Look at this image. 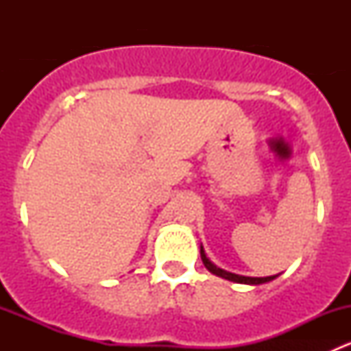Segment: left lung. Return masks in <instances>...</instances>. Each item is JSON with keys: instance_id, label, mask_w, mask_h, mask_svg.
I'll return each mask as SVG.
<instances>
[{"instance_id": "obj_1", "label": "left lung", "mask_w": 351, "mask_h": 351, "mask_svg": "<svg viewBox=\"0 0 351 351\" xmlns=\"http://www.w3.org/2000/svg\"><path fill=\"white\" fill-rule=\"evenodd\" d=\"M200 256H202V261H204L205 268H207L208 271H212V274L219 275V277H222V278H228V280H231V282H239V284H250V285H260V284H265V282L274 280V278H275V277H261V278L241 277V275L229 274V271L221 270V268H217L214 263H210V261H208V258L205 256V253H204V250H202V247H200Z\"/></svg>"}]
</instances>
